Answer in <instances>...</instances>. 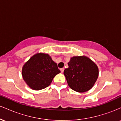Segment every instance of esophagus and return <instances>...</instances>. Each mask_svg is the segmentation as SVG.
Instances as JSON below:
<instances>
[{
    "instance_id": "34e87169",
    "label": "esophagus",
    "mask_w": 121,
    "mask_h": 121,
    "mask_svg": "<svg viewBox=\"0 0 121 121\" xmlns=\"http://www.w3.org/2000/svg\"><path fill=\"white\" fill-rule=\"evenodd\" d=\"M60 70H61V73H63L64 70V68H61Z\"/></svg>"
}]
</instances>
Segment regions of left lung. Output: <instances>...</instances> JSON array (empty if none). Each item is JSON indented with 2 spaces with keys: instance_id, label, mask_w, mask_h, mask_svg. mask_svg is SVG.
I'll return each mask as SVG.
<instances>
[{
  "instance_id": "left-lung-1",
  "label": "left lung",
  "mask_w": 121,
  "mask_h": 121,
  "mask_svg": "<svg viewBox=\"0 0 121 121\" xmlns=\"http://www.w3.org/2000/svg\"><path fill=\"white\" fill-rule=\"evenodd\" d=\"M64 71L69 87L77 92H85L93 86L98 77V68L85 56H75L68 62Z\"/></svg>"
}]
</instances>
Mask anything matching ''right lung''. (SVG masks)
Wrapping results in <instances>:
<instances>
[{"label": "right lung", "mask_w": 121, "mask_h": 121, "mask_svg": "<svg viewBox=\"0 0 121 121\" xmlns=\"http://www.w3.org/2000/svg\"><path fill=\"white\" fill-rule=\"evenodd\" d=\"M60 73L57 65L48 54L37 53L25 64L22 69L24 80L30 88L39 91L48 87Z\"/></svg>", "instance_id": "right-lung-1"}]
</instances>
